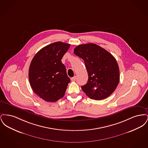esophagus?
<instances>
[{
  "label": "esophagus",
  "instance_id": "34e87169",
  "mask_svg": "<svg viewBox=\"0 0 148 148\" xmlns=\"http://www.w3.org/2000/svg\"><path fill=\"white\" fill-rule=\"evenodd\" d=\"M76 79H77V77H76V76H75V77L71 78V80L72 82H75V81L76 80Z\"/></svg>",
  "mask_w": 148,
  "mask_h": 148
}]
</instances>
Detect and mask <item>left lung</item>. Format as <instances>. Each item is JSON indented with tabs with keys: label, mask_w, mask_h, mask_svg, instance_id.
<instances>
[{
	"label": "left lung",
	"mask_w": 148,
	"mask_h": 148,
	"mask_svg": "<svg viewBox=\"0 0 148 148\" xmlns=\"http://www.w3.org/2000/svg\"><path fill=\"white\" fill-rule=\"evenodd\" d=\"M74 53L84 60L88 74V82L82 86V90L94 100L109 97L119 82V69L115 58L93 43L79 45Z\"/></svg>",
	"instance_id": "left-lung-1"
}]
</instances>
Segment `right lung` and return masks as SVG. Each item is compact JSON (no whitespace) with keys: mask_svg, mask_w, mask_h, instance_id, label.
Masks as SVG:
<instances>
[{"mask_svg":"<svg viewBox=\"0 0 148 148\" xmlns=\"http://www.w3.org/2000/svg\"><path fill=\"white\" fill-rule=\"evenodd\" d=\"M70 44L57 42L45 46L33 58L29 69V79L33 90L40 98L56 102L63 98L70 78L62 59Z\"/></svg>","mask_w":148,"mask_h":148,"instance_id":"add662e5","label":"right lung"}]
</instances>
